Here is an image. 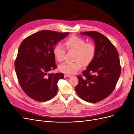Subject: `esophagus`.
<instances>
[{
  "label": "esophagus",
  "instance_id": "obj_1",
  "mask_svg": "<svg viewBox=\"0 0 134 134\" xmlns=\"http://www.w3.org/2000/svg\"><path fill=\"white\" fill-rule=\"evenodd\" d=\"M71 76L70 75H66V74H65L64 75V77L65 78H70Z\"/></svg>",
  "mask_w": 134,
  "mask_h": 134
}]
</instances>
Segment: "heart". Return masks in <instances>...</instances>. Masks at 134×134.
Here are the masks:
<instances>
[{"label":"heart","mask_w":134,"mask_h":134,"mask_svg":"<svg viewBox=\"0 0 134 134\" xmlns=\"http://www.w3.org/2000/svg\"><path fill=\"white\" fill-rule=\"evenodd\" d=\"M68 50L75 52L72 63L66 62L59 66V70L66 74H74L84 66H88L92 62L96 54V46L92 43H86L84 39L76 36H72L65 42ZM54 55L58 62H62L65 53L64 47L60 44L56 45L53 50Z\"/></svg>","instance_id":"b5f03b06"}]
</instances>
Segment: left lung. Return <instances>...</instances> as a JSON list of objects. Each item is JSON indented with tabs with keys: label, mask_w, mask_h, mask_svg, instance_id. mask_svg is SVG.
Returning a JSON list of instances; mask_svg holds the SVG:
<instances>
[{
	"label": "left lung",
	"mask_w": 134,
	"mask_h": 134,
	"mask_svg": "<svg viewBox=\"0 0 134 134\" xmlns=\"http://www.w3.org/2000/svg\"><path fill=\"white\" fill-rule=\"evenodd\" d=\"M80 34L93 40L96 54L87 69L83 71L84 76H78L79 83L75 91L86 102L96 103L107 98L115 90L121 74L119 55L111 42L99 32Z\"/></svg>",
	"instance_id": "8db88e82"
}]
</instances>
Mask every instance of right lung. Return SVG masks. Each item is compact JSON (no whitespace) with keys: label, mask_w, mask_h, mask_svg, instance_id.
<instances>
[{"label":"right lung","mask_w":134,"mask_h":134,"mask_svg":"<svg viewBox=\"0 0 134 134\" xmlns=\"http://www.w3.org/2000/svg\"><path fill=\"white\" fill-rule=\"evenodd\" d=\"M68 32L42 30L26 38L20 44L15 70L20 86L30 98L46 102L55 96L63 73L49 72L56 68L54 47Z\"/></svg>","instance_id":"add662e5"}]
</instances>
